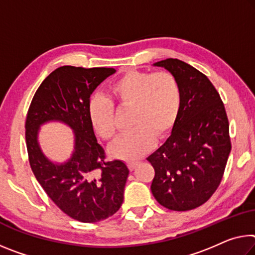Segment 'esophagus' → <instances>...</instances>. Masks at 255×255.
Returning a JSON list of instances; mask_svg holds the SVG:
<instances>
[{
  "instance_id": "esophagus-1",
  "label": "esophagus",
  "mask_w": 255,
  "mask_h": 255,
  "mask_svg": "<svg viewBox=\"0 0 255 255\" xmlns=\"http://www.w3.org/2000/svg\"><path fill=\"white\" fill-rule=\"evenodd\" d=\"M137 163H138V162H137V161H129V162L127 163L128 164V168L130 169V170H134L135 167L137 165Z\"/></svg>"
}]
</instances>
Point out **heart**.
Segmentation results:
<instances>
[{
    "mask_svg": "<svg viewBox=\"0 0 255 255\" xmlns=\"http://www.w3.org/2000/svg\"><path fill=\"white\" fill-rule=\"evenodd\" d=\"M109 91L119 107L131 108L129 124L132 126L109 152L118 159H138L152 148L154 136L163 137L175 125L181 104L178 80L168 71L131 70L119 77ZM88 117L102 138L116 136L115 108L110 99L93 95L88 101Z\"/></svg>",
    "mask_w": 255,
    "mask_h": 255,
    "instance_id": "b5f03b06",
    "label": "heart"
}]
</instances>
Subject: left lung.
Segmentation results:
<instances>
[{"label":"left lung","instance_id":"left-lung-1","mask_svg":"<svg viewBox=\"0 0 255 255\" xmlns=\"http://www.w3.org/2000/svg\"><path fill=\"white\" fill-rule=\"evenodd\" d=\"M153 66L176 77L181 104L170 136L147 157L155 171L151 191L162 207L188 211L205 203L224 176L232 149L227 113L212 83L194 67L171 58Z\"/></svg>","mask_w":255,"mask_h":255}]
</instances>
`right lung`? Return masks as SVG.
Returning a JSON list of instances; mask_svg holds the SVG:
<instances>
[{
    "mask_svg": "<svg viewBox=\"0 0 255 255\" xmlns=\"http://www.w3.org/2000/svg\"><path fill=\"white\" fill-rule=\"evenodd\" d=\"M115 72L113 68L60 67L40 84L27 113L31 170L56 207L80 222L107 219L124 202L129 169L120 160H106L88 117L92 93ZM52 121L67 124L74 131V152L62 164L48 159L38 142L40 126Z\"/></svg>",
    "mask_w": 255,
    "mask_h": 255,
    "instance_id": "1",
    "label": "right lung"
}]
</instances>
